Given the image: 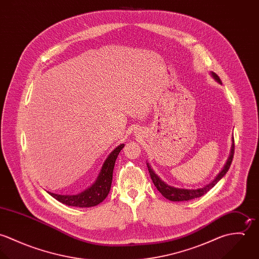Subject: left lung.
<instances>
[{
	"mask_svg": "<svg viewBox=\"0 0 259 259\" xmlns=\"http://www.w3.org/2000/svg\"><path fill=\"white\" fill-rule=\"evenodd\" d=\"M211 75L214 77V79L217 81H219L220 83H222V80L220 78V76L215 73H211ZM232 147H231V151H230V155L225 163V165L223 166L222 171L219 174V176L209 184V185H205L204 187L201 188H197V189H182V188H176L172 186L166 185L165 183H163L155 174L154 171L151 169L150 165L148 164V172L150 176V179L153 183V185H155V187L157 188V190L167 199L171 200V201H187L193 198H197L202 196L203 194H205L207 191H209L214 185H217L222 178L223 176L228 171L230 164L232 162V158H233V154H234V141H232Z\"/></svg>",
	"mask_w": 259,
	"mask_h": 259,
	"instance_id": "obj_1",
	"label": "left lung"
}]
</instances>
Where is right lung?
<instances>
[{"mask_svg": "<svg viewBox=\"0 0 259 259\" xmlns=\"http://www.w3.org/2000/svg\"><path fill=\"white\" fill-rule=\"evenodd\" d=\"M123 147L124 145H119L117 148H114L111 151V154L106 159L96 183L81 193H78L76 195H60L52 192L49 193L60 202L69 206L91 207L98 205L108 196L111 190L114 163L118 153Z\"/></svg>", "mask_w": 259, "mask_h": 259, "instance_id": "add662e5", "label": "right lung"}]
</instances>
